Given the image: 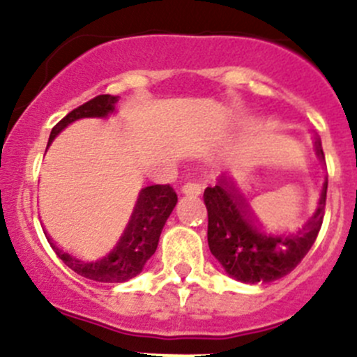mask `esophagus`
Masks as SVG:
<instances>
[{"label": "esophagus", "mask_w": 357, "mask_h": 357, "mask_svg": "<svg viewBox=\"0 0 357 357\" xmlns=\"http://www.w3.org/2000/svg\"><path fill=\"white\" fill-rule=\"evenodd\" d=\"M183 193H185L186 197H190V199H197V197L202 193V185L200 183H186V185H183Z\"/></svg>", "instance_id": "1"}]
</instances>
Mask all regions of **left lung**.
<instances>
[{"label":"left lung","mask_w":357,"mask_h":357,"mask_svg":"<svg viewBox=\"0 0 357 357\" xmlns=\"http://www.w3.org/2000/svg\"><path fill=\"white\" fill-rule=\"evenodd\" d=\"M314 143L318 157L325 160L321 139L316 138ZM326 190L328 179L323 185L312 218L301 229L285 235L262 228L242 197L221 174L215 185L207 186L204 192L208 215L207 240L212 255L238 282L254 285L283 278L297 268L318 238L325 218Z\"/></svg>","instance_id":"8db88e82"}]
</instances>
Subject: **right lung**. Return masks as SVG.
<instances>
[{
    "mask_svg": "<svg viewBox=\"0 0 357 357\" xmlns=\"http://www.w3.org/2000/svg\"><path fill=\"white\" fill-rule=\"evenodd\" d=\"M119 96L98 95L81 107L68 112L66 117L52 129L50 142L55 139L70 122L84 117H107L115 110ZM178 195L171 185H150L139 192L132 214L122 231L121 238L109 254L96 261H82L62 250L48 238L55 254L77 275L93 282L122 283L139 275L143 266L155 254L162 228L176 207Z\"/></svg>",
    "mask_w": 357,
    "mask_h": 357,
    "instance_id": "obj_1",
    "label": "right lung"
}]
</instances>
